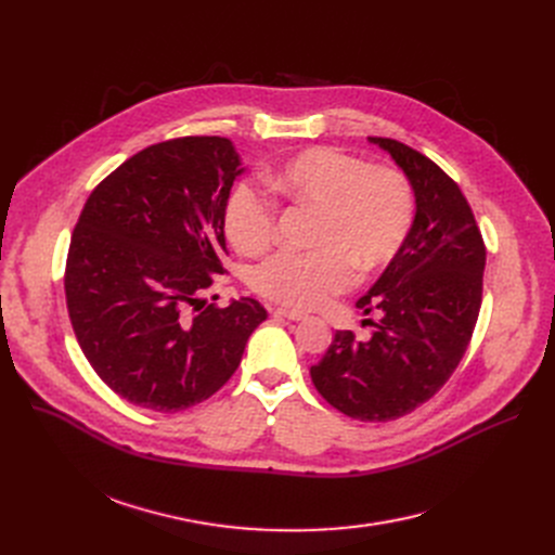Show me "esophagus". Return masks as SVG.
Listing matches in <instances>:
<instances>
[{
  "label": "esophagus",
  "mask_w": 555,
  "mask_h": 555,
  "mask_svg": "<svg viewBox=\"0 0 555 555\" xmlns=\"http://www.w3.org/2000/svg\"><path fill=\"white\" fill-rule=\"evenodd\" d=\"M272 314H274V317H283V319H289V322H301V319L306 317V312H301V310H289V308H274Z\"/></svg>",
  "instance_id": "1"
}]
</instances>
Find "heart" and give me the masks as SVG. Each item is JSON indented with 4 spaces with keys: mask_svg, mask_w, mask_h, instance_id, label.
Here are the masks:
<instances>
[{
    "mask_svg": "<svg viewBox=\"0 0 555 555\" xmlns=\"http://www.w3.org/2000/svg\"><path fill=\"white\" fill-rule=\"evenodd\" d=\"M268 186L317 211L312 249L276 251L249 274L258 295L289 308H312L362 274L391 262L410 238L416 195L406 175L393 166H369L362 157L331 145L301 151L268 172ZM279 209L272 197L238 184L224 202L222 224L229 243L254 256L268 249Z\"/></svg>",
    "mask_w": 555,
    "mask_h": 555,
    "instance_id": "heart-1",
    "label": "heart"
}]
</instances>
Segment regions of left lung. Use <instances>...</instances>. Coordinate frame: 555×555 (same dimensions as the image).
Returning <instances> with one entry per match:
<instances>
[{"mask_svg": "<svg viewBox=\"0 0 555 555\" xmlns=\"http://www.w3.org/2000/svg\"><path fill=\"white\" fill-rule=\"evenodd\" d=\"M369 141L410 178L416 218L398 256L356 304L366 314L383 312L371 339L337 331L310 377L337 412L387 423L427 402L459 366L481 308L486 245L468 199L443 168L396 139Z\"/></svg>", "mask_w": 555, "mask_h": 555, "instance_id": "obj_1", "label": "left lung"}]
</instances>
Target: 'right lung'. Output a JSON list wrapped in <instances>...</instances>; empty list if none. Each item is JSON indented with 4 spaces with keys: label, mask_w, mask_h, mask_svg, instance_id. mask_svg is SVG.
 I'll return each mask as SVG.
<instances>
[{
    "label": "right lung",
    "mask_w": 555,
    "mask_h": 555,
    "mask_svg": "<svg viewBox=\"0 0 555 555\" xmlns=\"http://www.w3.org/2000/svg\"><path fill=\"white\" fill-rule=\"evenodd\" d=\"M241 157L224 137H180L126 159L87 197L65 268L76 339L132 404L182 412L236 373L268 310L199 295L224 274L222 211Z\"/></svg>",
    "instance_id": "1"
}]
</instances>
